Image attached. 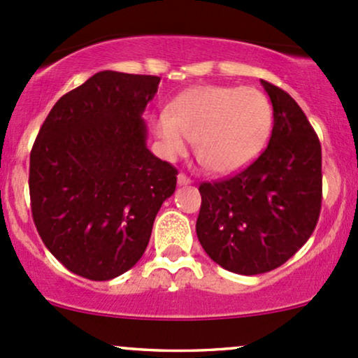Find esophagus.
Returning a JSON list of instances; mask_svg holds the SVG:
<instances>
[{
	"label": "esophagus",
	"instance_id": "1",
	"mask_svg": "<svg viewBox=\"0 0 358 358\" xmlns=\"http://www.w3.org/2000/svg\"><path fill=\"white\" fill-rule=\"evenodd\" d=\"M192 180H191V178H187L186 174H179L178 176V184L179 186H187V184H191Z\"/></svg>",
	"mask_w": 358,
	"mask_h": 358
}]
</instances>
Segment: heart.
<instances>
[{"instance_id": "heart-1", "label": "heart", "mask_w": 358, "mask_h": 358, "mask_svg": "<svg viewBox=\"0 0 358 358\" xmlns=\"http://www.w3.org/2000/svg\"><path fill=\"white\" fill-rule=\"evenodd\" d=\"M152 128L167 159H178L196 140L198 159L210 171L231 174L250 164L266 145L272 108L254 87L196 86L180 92Z\"/></svg>"}]
</instances>
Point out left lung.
I'll use <instances>...</instances> for the list:
<instances>
[{
  "mask_svg": "<svg viewBox=\"0 0 358 358\" xmlns=\"http://www.w3.org/2000/svg\"><path fill=\"white\" fill-rule=\"evenodd\" d=\"M262 83L274 108L268 145L247 169L199 186L196 233L218 266L242 275L287 262L315 231L321 211V143L299 104Z\"/></svg>",
  "mask_w": 358,
  "mask_h": 358,
  "instance_id": "8db88e82",
  "label": "left lung"
}]
</instances>
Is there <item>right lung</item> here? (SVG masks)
Instances as JSON below:
<instances>
[{
  "instance_id": "right-lung-1",
  "label": "right lung",
  "mask_w": 358,
  "mask_h": 358,
  "mask_svg": "<svg viewBox=\"0 0 358 358\" xmlns=\"http://www.w3.org/2000/svg\"><path fill=\"white\" fill-rule=\"evenodd\" d=\"M157 76L101 71L64 94L30 152V203L50 254L74 274L110 280L145 252L178 169L147 148L142 120Z\"/></svg>"
}]
</instances>
